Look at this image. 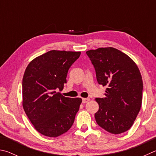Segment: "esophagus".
Returning a JSON list of instances; mask_svg holds the SVG:
<instances>
[{
  "label": "esophagus",
  "mask_w": 156,
  "mask_h": 156,
  "mask_svg": "<svg viewBox=\"0 0 156 156\" xmlns=\"http://www.w3.org/2000/svg\"><path fill=\"white\" fill-rule=\"evenodd\" d=\"M90 100V99L89 98H83V99H82V103H88Z\"/></svg>",
  "instance_id": "esophagus-1"
}]
</instances>
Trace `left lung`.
<instances>
[{
    "label": "left lung",
    "mask_w": 156,
    "mask_h": 156,
    "mask_svg": "<svg viewBox=\"0 0 156 156\" xmlns=\"http://www.w3.org/2000/svg\"><path fill=\"white\" fill-rule=\"evenodd\" d=\"M96 71L98 83L107 86L105 97L96 98L99 108L94 117L97 124L114 134L132 126L140 110L143 80L132 59L113 47L86 51Z\"/></svg>",
    "instance_id": "left-lung-1"
}]
</instances>
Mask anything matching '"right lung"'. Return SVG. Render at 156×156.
Segmentation results:
<instances>
[{
  "label": "right lung",
  "instance_id": "obj_1",
  "mask_svg": "<svg viewBox=\"0 0 156 156\" xmlns=\"http://www.w3.org/2000/svg\"><path fill=\"white\" fill-rule=\"evenodd\" d=\"M80 51L52 50L29 63L23 79V107L41 134L55 138L72 127L82 102L57 92L66 83L68 69Z\"/></svg>",
  "mask_w": 156,
  "mask_h": 156
}]
</instances>
